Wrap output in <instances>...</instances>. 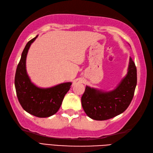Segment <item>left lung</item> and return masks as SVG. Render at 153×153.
<instances>
[{
  "label": "left lung",
  "instance_id": "1",
  "mask_svg": "<svg viewBox=\"0 0 153 153\" xmlns=\"http://www.w3.org/2000/svg\"><path fill=\"white\" fill-rule=\"evenodd\" d=\"M136 85L137 69L132 58H129L128 73L116 88L108 92L86 86L82 97V105L89 118L106 120L123 112L130 105Z\"/></svg>",
  "mask_w": 153,
  "mask_h": 153
}]
</instances>
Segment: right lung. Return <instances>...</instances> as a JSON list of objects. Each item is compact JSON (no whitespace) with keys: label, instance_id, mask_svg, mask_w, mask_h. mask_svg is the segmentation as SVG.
<instances>
[{"label":"right lung","instance_id":"1","mask_svg":"<svg viewBox=\"0 0 153 153\" xmlns=\"http://www.w3.org/2000/svg\"><path fill=\"white\" fill-rule=\"evenodd\" d=\"M37 37L38 35L32 39L25 45L16 69L14 83L18 99L24 110L39 118H47L59 110L71 83H63L45 89L39 88L31 82L25 63L29 48Z\"/></svg>","mask_w":153,"mask_h":153}]
</instances>
